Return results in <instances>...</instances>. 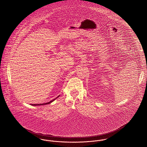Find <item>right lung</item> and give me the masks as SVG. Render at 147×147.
<instances>
[{"instance_id": "right-lung-1", "label": "right lung", "mask_w": 147, "mask_h": 147, "mask_svg": "<svg viewBox=\"0 0 147 147\" xmlns=\"http://www.w3.org/2000/svg\"><path fill=\"white\" fill-rule=\"evenodd\" d=\"M59 97V96H57V98H55V99H54V100H53L52 101L49 102H47V103H41V104H32V105H34V106H38V105H47V104H49V103H51L52 102L54 101L55 100H56V98H58Z\"/></svg>"}]
</instances>
